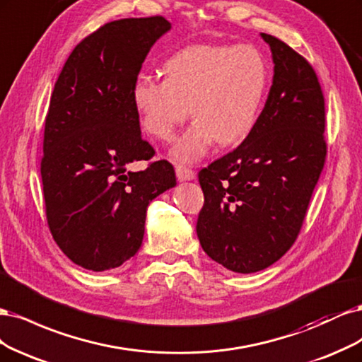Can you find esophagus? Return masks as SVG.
Returning a JSON list of instances; mask_svg holds the SVG:
<instances>
[{"instance_id": "esophagus-1", "label": "esophagus", "mask_w": 362, "mask_h": 362, "mask_svg": "<svg viewBox=\"0 0 362 362\" xmlns=\"http://www.w3.org/2000/svg\"><path fill=\"white\" fill-rule=\"evenodd\" d=\"M176 176L179 180H192V179H195V171L186 165H177Z\"/></svg>"}]
</instances>
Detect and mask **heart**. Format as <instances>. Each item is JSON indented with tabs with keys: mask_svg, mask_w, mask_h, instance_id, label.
<instances>
[{
	"mask_svg": "<svg viewBox=\"0 0 362 362\" xmlns=\"http://www.w3.org/2000/svg\"><path fill=\"white\" fill-rule=\"evenodd\" d=\"M164 81L139 76L134 105L144 129L173 141L189 115L194 123L173 147L177 162L200 159L216 139L236 144L259 119L269 84V64L251 45H192L167 58Z\"/></svg>",
	"mask_w": 362,
	"mask_h": 362,
	"instance_id": "b5f03b06",
	"label": "heart"
}]
</instances>
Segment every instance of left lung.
Segmentation results:
<instances>
[{
  "instance_id": "8db88e82",
  "label": "left lung",
  "mask_w": 362,
  "mask_h": 362,
  "mask_svg": "<svg viewBox=\"0 0 362 362\" xmlns=\"http://www.w3.org/2000/svg\"><path fill=\"white\" fill-rule=\"evenodd\" d=\"M262 37L275 63L264 108L240 146L198 173V239L209 257L238 274L263 271L291 248L328 148L313 66L279 39Z\"/></svg>"
}]
</instances>
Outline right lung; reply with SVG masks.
<instances>
[{
    "instance_id": "add662e5",
    "label": "right lung",
    "mask_w": 362,
    "mask_h": 362,
    "mask_svg": "<svg viewBox=\"0 0 362 362\" xmlns=\"http://www.w3.org/2000/svg\"><path fill=\"white\" fill-rule=\"evenodd\" d=\"M162 16L112 21L81 40L55 83L40 174L55 243L75 264L119 267L143 243L148 203L176 186L168 160H151L132 88L146 55L170 30ZM148 167L132 173V161Z\"/></svg>"
}]
</instances>
